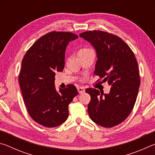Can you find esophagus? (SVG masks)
Masks as SVG:
<instances>
[{
	"label": "esophagus",
	"mask_w": 155,
	"mask_h": 155,
	"mask_svg": "<svg viewBox=\"0 0 155 155\" xmlns=\"http://www.w3.org/2000/svg\"><path fill=\"white\" fill-rule=\"evenodd\" d=\"M77 90H78V91L79 94H83L85 92V88L83 87H78L77 88Z\"/></svg>",
	"instance_id": "obj_1"
}]
</instances>
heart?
I'll return each instance as SVG.
<instances>
[{
	"mask_svg": "<svg viewBox=\"0 0 155 155\" xmlns=\"http://www.w3.org/2000/svg\"><path fill=\"white\" fill-rule=\"evenodd\" d=\"M90 48H81V50H79V51H78V53H83V52H86L89 51H90Z\"/></svg>",
	"mask_w": 155,
	"mask_h": 155,
	"instance_id": "1",
	"label": "heart"
}]
</instances>
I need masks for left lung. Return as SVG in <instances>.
Returning <instances> with one entry per match:
<instances>
[{
    "mask_svg": "<svg viewBox=\"0 0 155 155\" xmlns=\"http://www.w3.org/2000/svg\"><path fill=\"white\" fill-rule=\"evenodd\" d=\"M81 38L95 48L97 60L94 74L111 86L109 94L87 88L91 101L88 114L98 125L111 128L127 118L137 99L140 85L137 59L132 50L121 38L102 31H90Z\"/></svg>",
    "mask_w": 155,
    "mask_h": 155,
    "instance_id": "8db88e82",
    "label": "left lung"
}]
</instances>
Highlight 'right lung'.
Masks as SVG:
<instances>
[{
  "instance_id": "add662e5",
  "label": "right lung",
  "mask_w": 155,
  "mask_h": 155,
  "mask_svg": "<svg viewBox=\"0 0 155 155\" xmlns=\"http://www.w3.org/2000/svg\"><path fill=\"white\" fill-rule=\"evenodd\" d=\"M78 38L70 32L52 31L41 36L26 52L22 61L19 83L28 114L44 127L59 126L68 117V105L78 95L74 85L54 87L55 72L65 65V52L70 41Z\"/></svg>"
}]
</instances>
